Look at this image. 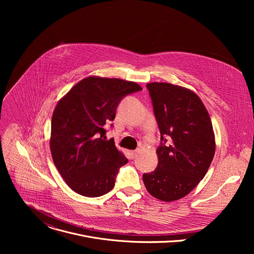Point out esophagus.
<instances>
[{"label": "esophagus", "mask_w": 254, "mask_h": 254, "mask_svg": "<svg viewBox=\"0 0 254 254\" xmlns=\"http://www.w3.org/2000/svg\"><path fill=\"white\" fill-rule=\"evenodd\" d=\"M129 154L131 155V158H135L136 155L138 154V150H135V151H130Z\"/></svg>", "instance_id": "1"}]
</instances>
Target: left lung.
<instances>
[{
  "mask_svg": "<svg viewBox=\"0 0 254 254\" xmlns=\"http://www.w3.org/2000/svg\"><path fill=\"white\" fill-rule=\"evenodd\" d=\"M147 88L161 143L157 169L142 175L143 184L155 198L175 201L188 195L211 165L215 154L212 123L193 91L165 82L149 83Z\"/></svg>",
  "mask_w": 254,
  "mask_h": 254,
  "instance_id": "obj_1",
  "label": "left lung"
}]
</instances>
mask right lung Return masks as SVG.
<instances>
[{"instance_id":"obj_1","label":"right lung","mask_w":254,"mask_h":254,"mask_svg":"<svg viewBox=\"0 0 254 254\" xmlns=\"http://www.w3.org/2000/svg\"><path fill=\"white\" fill-rule=\"evenodd\" d=\"M141 87L118 78L87 77L58 102L51 122L50 150L66 184L85 197L110 192L127 159L106 140L105 126L116 118L122 99ZM113 127V124L111 125Z\"/></svg>"}]
</instances>
